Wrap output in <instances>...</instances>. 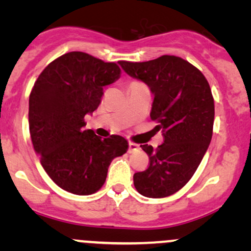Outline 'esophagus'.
<instances>
[{
    "instance_id": "1",
    "label": "esophagus",
    "mask_w": 251,
    "mask_h": 251,
    "mask_svg": "<svg viewBox=\"0 0 251 251\" xmlns=\"http://www.w3.org/2000/svg\"><path fill=\"white\" fill-rule=\"evenodd\" d=\"M138 149H139V145H138V144H135L133 142L128 143V153H133V152L137 151Z\"/></svg>"
}]
</instances>
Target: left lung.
<instances>
[{
  "mask_svg": "<svg viewBox=\"0 0 251 251\" xmlns=\"http://www.w3.org/2000/svg\"><path fill=\"white\" fill-rule=\"evenodd\" d=\"M119 63L151 89L154 99L150 117L164 135V143L155 150L140 145L150 164L145 171L134 174V186L145 197H168L191 179L211 142L215 103L209 82L179 56Z\"/></svg>",
  "mask_w": 251,
  "mask_h": 251,
  "instance_id": "left-lung-1",
  "label": "left lung"
}]
</instances>
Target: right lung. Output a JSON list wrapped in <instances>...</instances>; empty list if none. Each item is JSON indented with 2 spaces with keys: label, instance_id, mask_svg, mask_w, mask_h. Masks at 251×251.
Returning <instances> with one entry per match:
<instances>
[{
  "label": "right lung",
  "instance_id": "1",
  "mask_svg": "<svg viewBox=\"0 0 251 251\" xmlns=\"http://www.w3.org/2000/svg\"><path fill=\"white\" fill-rule=\"evenodd\" d=\"M119 76L116 62L70 51L51 61L31 89L28 116L34 150L50 179L71 194L97 192L112 160L127 151L122 135L101 139L85 129V116L96 111L103 87Z\"/></svg>",
  "mask_w": 251,
  "mask_h": 251
}]
</instances>
